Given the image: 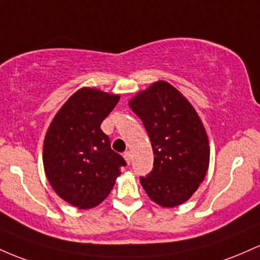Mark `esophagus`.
Wrapping results in <instances>:
<instances>
[{
  "label": "esophagus",
  "instance_id": "34e87169",
  "mask_svg": "<svg viewBox=\"0 0 260 260\" xmlns=\"http://www.w3.org/2000/svg\"><path fill=\"white\" fill-rule=\"evenodd\" d=\"M122 156H124L125 161H126L127 165H130V162H131V153L130 152H125L124 154H122Z\"/></svg>",
  "mask_w": 260,
  "mask_h": 260
}]
</instances>
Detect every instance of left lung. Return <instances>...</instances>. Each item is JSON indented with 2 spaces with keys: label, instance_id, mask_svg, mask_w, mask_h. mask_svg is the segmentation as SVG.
Wrapping results in <instances>:
<instances>
[{
  "label": "left lung",
  "instance_id": "left-lung-1",
  "mask_svg": "<svg viewBox=\"0 0 260 260\" xmlns=\"http://www.w3.org/2000/svg\"><path fill=\"white\" fill-rule=\"evenodd\" d=\"M142 120L153 150V168L140 178L151 200L162 208L182 205L199 188L210 162L205 127L177 88L157 81L129 101Z\"/></svg>",
  "mask_w": 260,
  "mask_h": 260
}]
</instances>
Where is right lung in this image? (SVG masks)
<instances>
[{"label":"right lung","instance_id":"1","mask_svg":"<svg viewBox=\"0 0 260 260\" xmlns=\"http://www.w3.org/2000/svg\"><path fill=\"white\" fill-rule=\"evenodd\" d=\"M119 99V94L83 87L67 99L46 131L45 176L55 193L78 209L99 205L126 165L101 129Z\"/></svg>","mask_w":260,"mask_h":260}]
</instances>
